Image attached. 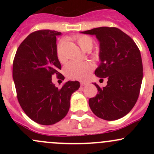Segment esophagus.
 Masks as SVG:
<instances>
[{
    "mask_svg": "<svg viewBox=\"0 0 154 154\" xmlns=\"http://www.w3.org/2000/svg\"><path fill=\"white\" fill-rule=\"evenodd\" d=\"M88 84V83L87 82H85V81H81L80 82V86H86V85Z\"/></svg>",
    "mask_w": 154,
    "mask_h": 154,
    "instance_id": "34e87169",
    "label": "esophagus"
}]
</instances>
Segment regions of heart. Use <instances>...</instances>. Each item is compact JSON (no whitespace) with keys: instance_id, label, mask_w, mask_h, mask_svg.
Here are the masks:
<instances>
[{"instance_id":"b5f03b06","label":"heart","mask_w":154,"mask_h":154,"mask_svg":"<svg viewBox=\"0 0 154 154\" xmlns=\"http://www.w3.org/2000/svg\"><path fill=\"white\" fill-rule=\"evenodd\" d=\"M76 41L77 44L83 51H88L91 49L94 45V41L90 36L86 35H78L76 36ZM63 44L64 41L61 40L57 44V56L60 62H64L65 58L63 54ZM93 68L92 63L85 61L81 63L77 62H69L64 67V72L68 78L73 80H84L87 77Z\"/></svg>"}]
</instances>
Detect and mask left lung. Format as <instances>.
Returning a JSON list of instances; mask_svg holds the SVG:
<instances>
[{
	"label": "left lung",
	"instance_id": "1",
	"mask_svg": "<svg viewBox=\"0 0 154 154\" xmlns=\"http://www.w3.org/2000/svg\"><path fill=\"white\" fill-rule=\"evenodd\" d=\"M95 35L100 42V66L94 74L107 85L88 100L96 116L114 121L125 116L136 104L143 77V66L139 48L133 38L116 27H101L82 32Z\"/></svg>",
	"mask_w": 154,
	"mask_h": 154
}]
</instances>
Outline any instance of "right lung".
Instances as JSON below:
<instances>
[{
  "label": "right lung",
  "mask_w": 154,
  "mask_h": 154,
  "mask_svg": "<svg viewBox=\"0 0 154 154\" xmlns=\"http://www.w3.org/2000/svg\"><path fill=\"white\" fill-rule=\"evenodd\" d=\"M60 32L41 29L30 33L18 48L13 60L12 77L17 98L25 114L33 122L51 125L61 121L70 108V98L80 88L78 81H68L61 88L52 76L61 64L57 56V35Z\"/></svg>",
  "instance_id": "right-lung-1"
}]
</instances>
